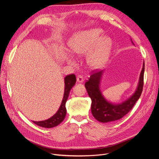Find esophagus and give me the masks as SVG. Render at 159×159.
<instances>
[{
	"label": "esophagus",
	"instance_id": "obj_1",
	"mask_svg": "<svg viewBox=\"0 0 159 159\" xmlns=\"http://www.w3.org/2000/svg\"><path fill=\"white\" fill-rule=\"evenodd\" d=\"M77 81L79 83H82L83 82H84V78H83V77L81 76V75H79L77 78Z\"/></svg>",
	"mask_w": 159,
	"mask_h": 159
}]
</instances>
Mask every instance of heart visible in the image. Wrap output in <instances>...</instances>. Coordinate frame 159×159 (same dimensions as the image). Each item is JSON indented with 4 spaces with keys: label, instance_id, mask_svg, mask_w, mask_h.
<instances>
[{
    "label": "heart",
    "instance_id": "heart-1",
    "mask_svg": "<svg viewBox=\"0 0 159 159\" xmlns=\"http://www.w3.org/2000/svg\"><path fill=\"white\" fill-rule=\"evenodd\" d=\"M102 31L98 29L82 31L75 34L70 41V48L71 54L77 57L86 56L88 64L93 69L102 67L109 58L111 43L110 39L102 38ZM68 62L74 64L73 60Z\"/></svg>",
    "mask_w": 159,
    "mask_h": 159
}]
</instances>
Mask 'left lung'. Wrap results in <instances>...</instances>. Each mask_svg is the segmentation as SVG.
Wrapping results in <instances>:
<instances>
[{"label": "left lung", "mask_w": 159, "mask_h": 159, "mask_svg": "<svg viewBox=\"0 0 159 159\" xmlns=\"http://www.w3.org/2000/svg\"><path fill=\"white\" fill-rule=\"evenodd\" d=\"M102 73L103 71H93L90 77L85 83V87L91 99V113L95 119L99 122L105 123L122 119L129 112L140 98L144 86V62L135 92L126 101L119 104H111L107 101L102 95L100 90V82Z\"/></svg>", "instance_id": "8db88e82"}]
</instances>
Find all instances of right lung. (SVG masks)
Segmentation results:
<instances>
[{"label": "right lung", "instance_id": "obj_1", "mask_svg": "<svg viewBox=\"0 0 159 159\" xmlns=\"http://www.w3.org/2000/svg\"><path fill=\"white\" fill-rule=\"evenodd\" d=\"M76 82V77L74 74L68 75L64 78V97L62 99V103L60 106L59 109L57 112L51 118H49L46 120L43 121H33V122L37 126L40 127L51 128L58 126L61 124L64 119L66 115V102L69 97L70 90L72 87L75 84Z\"/></svg>", "mask_w": 159, "mask_h": 159}]
</instances>
